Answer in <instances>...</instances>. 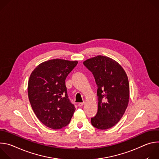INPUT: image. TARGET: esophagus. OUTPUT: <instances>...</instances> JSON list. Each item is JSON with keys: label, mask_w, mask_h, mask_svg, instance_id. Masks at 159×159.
<instances>
[{"label": "esophagus", "mask_w": 159, "mask_h": 159, "mask_svg": "<svg viewBox=\"0 0 159 159\" xmlns=\"http://www.w3.org/2000/svg\"><path fill=\"white\" fill-rule=\"evenodd\" d=\"M84 104V102H79V103L78 104V106H79V107H82Z\"/></svg>", "instance_id": "1"}]
</instances>
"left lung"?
<instances>
[{"label": "left lung", "instance_id": "8db88e82", "mask_svg": "<svg viewBox=\"0 0 159 159\" xmlns=\"http://www.w3.org/2000/svg\"><path fill=\"white\" fill-rule=\"evenodd\" d=\"M83 63L94 75L98 87V109L91 123L100 129L112 128L121 119L129 102L128 76L120 64L106 56L98 55Z\"/></svg>", "mask_w": 159, "mask_h": 159}]
</instances>
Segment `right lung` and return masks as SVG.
<instances>
[{
    "mask_svg": "<svg viewBox=\"0 0 159 159\" xmlns=\"http://www.w3.org/2000/svg\"><path fill=\"white\" fill-rule=\"evenodd\" d=\"M78 61L53 59L38 65L30 75L28 98L36 116L53 129L66 126L75 111L68 98L65 79Z\"/></svg>",
    "mask_w": 159,
    "mask_h": 159,
    "instance_id": "right-lung-1",
    "label": "right lung"
}]
</instances>
